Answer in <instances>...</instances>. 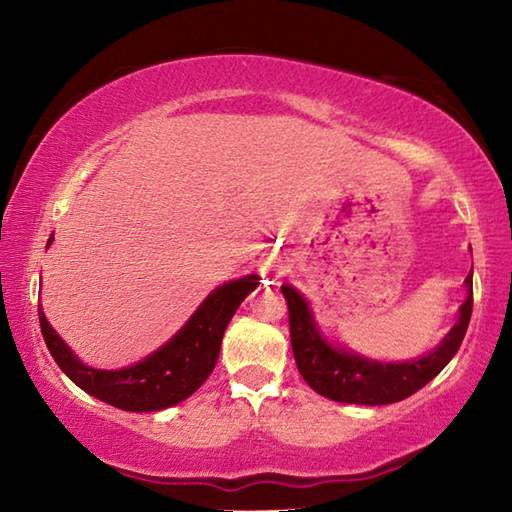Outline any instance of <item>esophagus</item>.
Listing matches in <instances>:
<instances>
[{
  "instance_id": "34e87169",
  "label": "esophagus",
  "mask_w": 512,
  "mask_h": 512,
  "mask_svg": "<svg viewBox=\"0 0 512 512\" xmlns=\"http://www.w3.org/2000/svg\"><path fill=\"white\" fill-rule=\"evenodd\" d=\"M281 268H284V259H281L279 255H268L266 262L262 264V273H264V275H277V277H279Z\"/></svg>"
}]
</instances>
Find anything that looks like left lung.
I'll return each instance as SVG.
<instances>
[{
  "label": "left lung",
  "mask_w": 512,
  "mask_h": 512,
  "mask_svg": "<svg viewBox=\"0 0 512 512\" xmlns=\"http://www.w3.org/2000/svg\"><path fill=\"white\" fill-rule=\"evenodd\" d=\"M466 299L458 310V321L431 352L402 363H383L328 341L314 319L308 299L284 284L288 301L290 343L297 369L317 394L350 405H389L416 394L449 365L469 328L473 312V273L464 279Z\"/></svg>",
  "instance_id": "1"
}]
</instances>
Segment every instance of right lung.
Listing matches in <instances>:
<instances>
[{
  "mask_svg": "<svg viewBox=\"0 0 512 512\" xmlns=\"http://www.w3.org/2000/svg\"><path fill=\"white\" fill-rule=\"evenodd\" d=\"M50 244L52 237L48 239ZM257 286V275L217 286L165 345L143 361L121 369L85 365L52 328L39 306L41 334L63 374L90 396L125 411H160L187 400L209 378L220 356L228 321Z\"/></svg>",
  "mask_w": 512,
  "mask_h": 512,
  "instance_id": "1",
  "label": "right lung"
}]
</instances>
